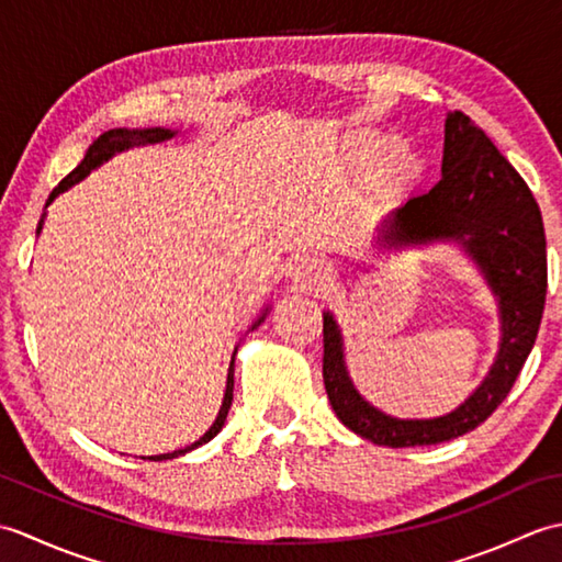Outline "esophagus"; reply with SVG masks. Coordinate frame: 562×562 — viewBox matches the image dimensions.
Instances as JSON below:
<instances>
[{
	"instance_id": "obj_1",
	"label": "esophagus",
	"mask_w": 562,
	"mask_h": 562,
	"mask_svg": "<svg viewBox=\"0 0 562 562\" xmlns=\"http://www.w3.org/2000/svg\"><path fill=\"white\" fill-rule=\"evenodd\" d=\"M292 278L296 284H302L304 290L324 288L330 280V268L324 258L318 256H300L292 266Z\"/></svg>"
}]
</instances>
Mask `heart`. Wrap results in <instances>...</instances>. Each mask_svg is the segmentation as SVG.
<instances>
[{"label":"heart","instance_id":"obj_1","mask_svg":"<svg viewBox=\"0 0 562 562\" xmlns=\"http://www.w3.org/2000/svg\"><path fill=\"white\" fill-rule=\"evenodd\" d=\"M345 169L364 171V190L379 205H396L420 186L425 161L408 139H389L372 127L352 130L340 147Z\"/></svg>","mask_w":562,"mask_h":562}]
</instances>
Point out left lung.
I'll list each match as a JSON object with an SVG mask.
<instances>
[{"mask_svg":"<svg viewBox=\"0 0 562 562\" xmlns=\"http://www.w3.org/2000/svg\"><path fill=\"white\" fill-rule=\"evenodd\" d=\"M453 238L497 296L503 338L483 384L449 415L398 420L369 405L348 376L342 336L324 314V384L345 427L381 447H423L457 439L485 423L521 372L539 336L548 266L541 210L529 186L483 130L461 111L447 113L441 178L429 193L391 214L381 246L405 248Z\"/></svg>","mask_w":562,"mask_h":562,"instance_id":"obj_1","label":"left lung"}]
</instances>
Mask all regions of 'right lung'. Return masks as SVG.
<instances>
[{
	"label": "right lung",
	"instance_id": "right-lung-1",
	"mask_svg": "<svg viewBox=\"0 0 562 562\" xmlns=\"http://www.w3.org/2000/svg\"><path fill=\"white\" fill-rule=\"evenodd\" d=\"M173 135H176L173 130H164V127H147V130H125V127H115V130H109V133H103L99 139H93V145L87 149V154H83L81 164H79L77 169L71 171L69 176H65L63 181H59V186L53 190L50 198H47L45 207L50 205V202H53L59 193H65L67 188L79 183L81 178H87L93 169H97V166H101L103 161H109L111 157H115L117 151H125V149L137 147V145H157V142L171 139ZM41 229H43V220H41V224H38V232H41ZM266 314H268V308H266ZM266 314H262L250 328L260 326V321L266 318ZM234 355H236V350H234ZM232 401H234V360H232V364H229V374H226V391H224L222 408H220V413H217V420L212 423V427L207 429V432L202 435V437L195 441V445H190V447H186V449H178V451H171V453H159V457H149V459H151V461L176 459V457H181V453H186V451H193V449H198L200 445H205V441H210L212 437H217V432L224 427L226 415H229ZM142 459H145V457H142Z\"/></svg>",
	"mask_w": 562,
	"mask_h": 562
}]
</instances>
